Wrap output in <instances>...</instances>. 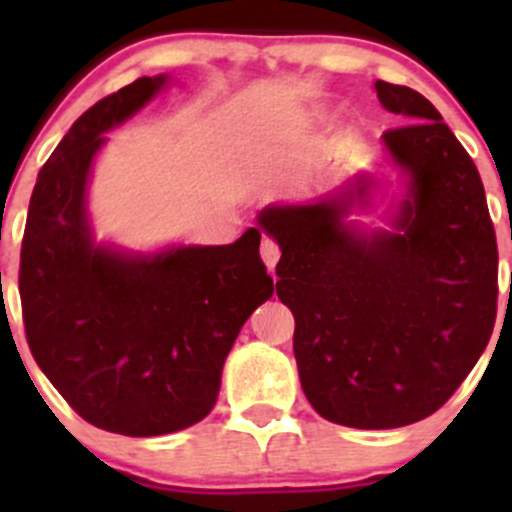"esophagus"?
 Instances as JSON below:
<instances>
[{"instance_id":"esophagus-1","label":"esophagus","mask_w":512,"mask_h":512,"mask_svg":"<svg viewBox=\"0 0 512 512\" xmlns=\"http://www.w3.org/2000/svg\"><path fill=\"white\" fill-rule=\"evenodd\" d=\"M260 255H262V260H265V265L270 267V270H275L277 260H280V245H277L272 237H265V240H262V247H260Z\"/></svg>"}]
</instances>
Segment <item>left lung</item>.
<instances>
[{"instance_id": "left-lung-1", "label": "left lung", "mask_w": 512, "mask_h": 512, "mask_svg": "<svg viewBox=\"0 0 512 512\" xmlns=\"http://www.w3.org/2000/svg\"><path fill=\"white\" fill-rule=\"evenodd\" d=\"M404 126L384 133L409 175L396 232L354 235L342 215L366 198L260 213L280 242L277 297L294 314V359L319 416L399 428L441 409L488 347L498 307V245L476 163L428 98L376 81Z\"/></svg>"}]
</instances>
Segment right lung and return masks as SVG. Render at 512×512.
<instances>
[{"instance_id": "1", "label": "right lung", "mask_w": 512, "mask_h": 512, "mask_svg": "<svg viewBox=\"0 0 512 512\" xmlns=\"http://www.w3.org/2000/svg\"><path fill=\"white\" fill-rule=\"evenodd\" d=\"M163 76L91 106L36 178L19 262L29 349L84 421L163 436L210 414L223 364L275 282L255 227L232 245L126 255L94 245L86 183L108 128L136 113Z\"/></svg>"}]
</instances>
